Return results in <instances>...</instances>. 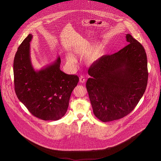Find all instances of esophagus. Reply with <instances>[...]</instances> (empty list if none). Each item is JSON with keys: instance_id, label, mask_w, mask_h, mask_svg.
Returning <instances> with one entry per match:
<instances>
[{"instance_id": "1", "label": "esophagus", "mask_w": 161, "mask_h": 161, "mask_svg": "<svg viewBox=\"0 0 161 161\" xmlns=\"http://www.w3.org/2000/svg\"><path fill=\"white\" fill-rule=\"evenodd\" d=\"M86 81V79L84 78L83 76H80V83H84Z\"/></svg>"}]
</instances>
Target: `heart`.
Returning a JSON list of instances; mask_svg holds the SVG:
<instances>
[{"label": "heart", "mask_w": 161, "mask_h": 161, "mask_svg": "<svg viewBox=\"0 0 161 161\" xmlns=\"http://www.w3.org/2000/svg\"><path fill=\"white\" fill-rule=\"evenodd\" d=\"M92 47L91 45L89 43H85L83 44V45L81 46L80 49H78L77 50V53L80 54H84L87 53L88 51V50ZM102 54V49L100 47H92V49L89 51V53L87 54V58L89 61H97ZM68 59L69 60V61H75V58L74 57L70 55V54H68V57H67Z\"/></svg>", "instance_id": "obj_1"}]
</instances>
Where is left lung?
<instances>
[{
    "label": "left lung",
    "instance_id": "obj_1",
    "mask_svg": "<svg viewBox=\"0 0 161 161\" xmlns=\"http://www.w3.org/2000/svg\"><path fill=\"white\" fill-rule=\"evenodd\" d=\"M128 45L102 56L88 70L86 88L95 116L106 123L129 114L146 91L148 72L142 45L130 34Z\"/></svg>",
    "mask_w": 161,
    "mask_h": 161
}]
</instances>
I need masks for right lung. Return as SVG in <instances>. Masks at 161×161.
<instances>
[{"label": "right lung", "instance_id": "right-lung-1", "mask_svg": "<svg viewBox=\"0 0 161 161\" xmlns=\"http://www.w3.org/2000/svg\"><path fill=\"white\" fill-rule=\"evenodd\" d=\"M29 34L18 47L14 67V89L18 99L34 116L44 121H56L65 115L72 92L79 78L60 69L59 57L54 63L36 71L30 58Z\"/></svg>", "mask_w": 161, "mask_h": 161}]
</instances>
